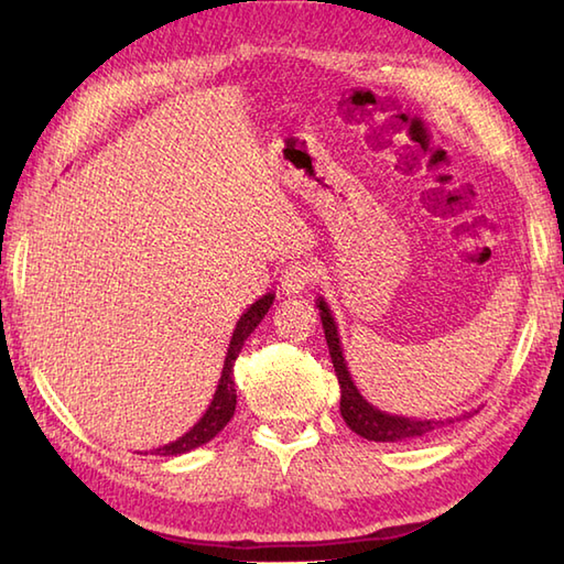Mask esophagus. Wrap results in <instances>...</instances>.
I'll return each mask as SVG.
<instances>
[{
  "label": "esophagus",
  "instance_id": "34e87169",
  "mask_svg": "<svg viewBox=\"0 0 564 564\" xmlns=\"http://www.w3.org/2000/svg\"><path fill=\"white\" fill-rule=\"evenodd\" d=\"M315 281V269L305 261H291L281 269V291L285 295H301Z\"/></svg>",
  "mask_w": 564,
  "mask_h": 564
}]
</instances>
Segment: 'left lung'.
I'll list each match as a JSON object with an SVG mask.
<instances>
[{
	"instance_id": "obj_1",
	"label": "left lung",
	"mask_w": 564,
	"mask_h": 564,
	"mask_svg": "<svg viewBox=\"0 0 564 564\" xmlns=\"http://www.w3.org/2000/svg\"><path fill=\"white\" fill-rule=\"evenodd\" d=\"M317 307H319L322 329H325V339H327V346H329L332 364H334V370H337L339 388H341L339 410H341L346 426H349L354 434L364 436L368 441H378V443L414 441V438L431 436L441 426L453 424V422H463V419L480 412V410H473V412H465L460 416H448V419H412V416L388 414V412L378 410V406L370 404L364 398V394L358 392L356 382L351 380L349 366H346V358H344V351H341L337 322H334L332 310L325 303V297H317Z\"/></svg>"
}]
</instances>
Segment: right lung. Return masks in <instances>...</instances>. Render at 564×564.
<instances>
[{
	"label": "right lung",
	"instance_id": "add662e5",
	"mask_svg": "<svg viewBox=\"0 0 564 564\" xmlns=\"http://www.w3.org/2000/svg\"><path fill=\"white\" fill-rule=\"evenodd\" d=\"M273 297H275V293L261 295L259 301L251 303L245 310V315L237 319L230 346H227V354H225V364H223L218 388H215V394H213L206 414H203L198 422L186 431L184 436H178L176 441L166 443V446L152 448L150 451L152 455H182V453H188V451H194V448L203 446V443H208L210 438L218 436L220 431L227 426V422L232 419L235 406H237V390H235V378H232L235 361H237L239 351H242V346H245L249 334L259 327V322L263 319V315L269 313V307L273 305ZM145 455H148V451H145Z\"/></svg>",
	"mask_w": 564,
	"mask_h": 564
}]
</instances>
